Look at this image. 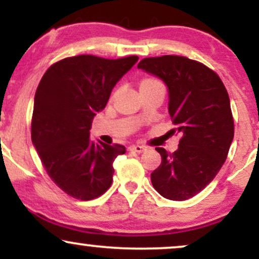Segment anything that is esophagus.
I'll return each mask as SVG.
<instances>
[{"mask_svg": "<svg viewBox=\"0 0 259 259\" xmlns=\"http://www.w3.org/2000/svg\"><path fill=\"white\" fill-rule=\"evenodd\" d=\"M130 151H134V152H138V153H142L146 151V147L141 146V145H133V146H130Z\"/></svg>", "mask_w": 259, "mask_h": 259, "instance_id": "esophagus-1", "label": "esophagus"}]
</instances>
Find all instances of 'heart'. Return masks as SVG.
Segmentation results:
<instances>
[{"label": "heart", "instance_id": "obj_1", "mask_svg": "<svg viewBox=\"0 0 259 259\" xmlns=\"http://www.w3.org/2000/svg\"><path fill=\"white\" fill-rule=\"evenodd\" d=\"M156 86H162V84H160L157 79L151 78V76H146V78H144L140 81V91L156 88Z\"/></svg>", "mask_w": 259, "mask_h": 259}]
</instances>
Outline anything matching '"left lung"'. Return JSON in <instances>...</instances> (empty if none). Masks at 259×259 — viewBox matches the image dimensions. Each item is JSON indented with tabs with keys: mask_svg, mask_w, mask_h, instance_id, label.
<instances>
[{
	"mask_svg": "<svg viewBox=\"0 0 259 259\" xmlns=\"http://www.w3.org/2000/svg\"><path fill=\"white\" fill-rule=\"evenodd\" d=\"M139 69L167 85L168 112L181 135L173 153L156 147L162 163L151 181L163 197L185 201L215 178L234 139L230 100L217 74L200 62L181 56L145 58Z\"/></svg>",
	"mask_w": 259,
	"mask_h": 259,
	"instance_id": "1",
	"label": "left lung"
}]
</instances>
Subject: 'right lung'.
Instances as JSON below:
<instances>
[{"mask_svg": "<svg viewBox=\"0 0 259 259\" xmlns=\"http://www.w3.org/2000/svg\"><path fill=\"white\" fill-rule=\"evenodd\" d=\"M138 59L90 55L64 58L47 69L37 86L32 145L50 178L74 198L92 200L111 186L113 162L125 153V147L92 141L91 123Z\"/></svg>", "mask_w": 259, "mask_h": 259, "instance_id": "obj_1", "label": "right lung"}]
</instances>
